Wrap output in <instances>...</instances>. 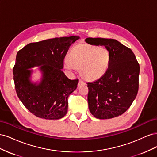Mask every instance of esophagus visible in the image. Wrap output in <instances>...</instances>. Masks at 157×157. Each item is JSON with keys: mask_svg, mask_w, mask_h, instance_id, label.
Instances as JSON below:
<instances>
[{"mask_svg": "<svg viewBox=\"0 0 157 157\" xmlns=\"http://www.w3.org/2000/svg\"><path fill=\"white\" fill-rule=\"evenodd\" d=\"M84 83V80L82 79H80L79 80V82H78V86L80 84H83Z\"/></svg>", "mask_w": 157, "mask_h": 157, "instance_id": "esophagus-1", "label": "esophagus"}]
</instances>
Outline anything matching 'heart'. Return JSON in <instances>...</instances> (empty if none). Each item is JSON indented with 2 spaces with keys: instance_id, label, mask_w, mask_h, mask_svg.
Here are the masks:
<instances>
[{
  "instance_id": "1",
  "label": "heart",
  "mask_w": 157,
  "mask_h": 157,
  "mask_svg": "<svg viewBox=\"0 0 157 157\" xmlns=\"http://www.w3.org/2000/svg\"><path fill=\"white\" fill-rule=\"evenodd\" d=\"M68 58L64 61L66 68L81 69L84 77L94 80L101 77L106 72L110 55L108 50L103 47L79 44L71 49Z\"/></svg>"
}]
</instances>
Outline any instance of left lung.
Segmentation results:
<instances>
[{"mask_svg":"<svg viewBox=\"0 0 157 157\" xmlns=\"http://www.w3.org/2000/svg\"><path fill=\"white\" fill-rule=\"evenodd\" d=\"M88 44L105 46L110 55L107 70L100 78L87 82L90 111L99 119H108L125 113L139 89L140 64L134 52L112 39L87 38Z\"/></svg>","mask_w":157,"mask_h":157,"instance_id":"8db88e82","label":"left lung"}]
</instances>
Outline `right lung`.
<instances>
[{
	"mask_svg": "<svg viewBox=\"0 0 157 157\" xmlns=\"http://www.w3.org/2000/svg\"><path fill=\"white\" fill-rule=\"evenodd\" d=\"M79 36L54 38L28 44L16 55L13 75L16 92L28 110L37 117L57 120L67 112L68 97L77 88L78 79L71 80L62 71L63 60L71 44ZM44 76L39 85L29 80L35 66Z\"/></svg>",
	"mask_w": 157,
	"mask_h": 157,
	"instance_id": "right-lung-1",
	"label": "right lung"
}]
</instances>
